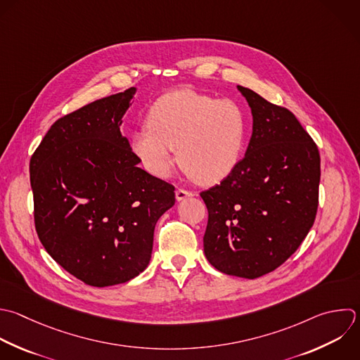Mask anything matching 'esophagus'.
Listing matches in <instances>:
<instances>
[{
    "label": "esophagus",
    "instance_id": "34e87169",
    "mask_svg": "<svg viewBox=\"0 0 360 360\" xmlns=\"http://www.w3.org/2000/svg\"><path fill=\"white\" fill-rule=\"evenodd\" d=\"M193 195H195L193 191H187L184 188H177L176 190V200L177 201H183V200H186L188 197H193Z\"/></svg>",
    "mask_w": 360,
    "mask_h": 360
}]
</instances>
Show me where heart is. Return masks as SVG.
Listing matches in <instances>:
<instances>
[{
	"label": "heart",
	"instance_id": "obj_1",
	"mask_svg": "<svg viewBox=\"0 0 360 360\" xmlns=\"http://www.w3.org/2000/svg\"><path fill=\"white\" fill-rule=\"evenodd\" d=\"M146 124L131 135V149L156 177L170 174L177 148L181 167L195 181L215 184L238 167L245 150L246 115L233 100L172 91L152 104Z\"/></svg>",
	"mask_w": 360,
	"mask_h": 360
}]
</instances>
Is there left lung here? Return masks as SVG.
<instances>
[{
    "mask_svg": "<svg viewBox=\"0 0 360 360\" xmlns=\"http://www.w3.org/2000/svg\"><path fill=\"white\" fill-rule=\"evenodd\" d=\"M238 90L252 111V136L238 167L200 194L208 210L204 253L225 274L256 278L283 264L309 232L321 159L292 112Z\"/></svg>",
    "mask_w": 360,
    "mask_h": 360,
    "instance_id": "obj_1",
    "label": "left lung"
}]
</instances>
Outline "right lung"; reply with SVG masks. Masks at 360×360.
Here are the masks:
<instances>
[{
	"mask_svg": "<svg viewBox=\"0 0 360 360\" xmlns=\"http://www.w3.org/2000/svg\"><path fill=\"white\" fill-rule=\"evenodd\" d=\"M135 93L131 87L58 120L30 163L44 248L94 287L129 281L146 269L156 222L176 201L172 184L138 167L121 132Z\"/></svg>",
	"mask_w": 360,
	"mask_h": 360,
	"instance_id": "1",
	"label": "right lung"
}]
</instances>
